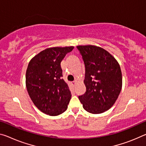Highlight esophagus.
I'll use <instances>...</instances> for the list:
<instances>
[{
	"label": "esophagus",
	"instance_id": "obj_1",
	"mask_svg": "<svg viewBox=\"0 0 146 146\" xmlns=\"http://www.w3.org/2000/svg\"><path fill=\"white\" fill-rule=\"evenodd\" d=\"M71 84H72L73 85H75V84H76V81H75H75L71 82Z\"/></svg>",
	"mask_w": 146,
	"mask_h": 146
}]
</instances>
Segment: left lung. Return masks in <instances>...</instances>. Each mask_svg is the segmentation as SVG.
Returning <instances> with one entry per match:
<instances>
[{"label": "left lung", "instance_id": "8db88e82", "mask_svg": "<svg viewBox=\"0 0 146 146\" xmlns=\"http://www.w3.org/2000/svg\"><path fill=\"white\" fill-rule=\"evenodd\" d=\"M85 66L84 94L78 96L83 108L92 114H101L112 107L122 87L118 62L103 48L77 46Z\"/></svg>", "mask_w": 146, "mask_h": 146}]
</instances>
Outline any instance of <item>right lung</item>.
<instances>
[{"mask_svg": "<svg viewBox=\"0 0 146 146\" xmlns=\"http://www.w3.org/2000/svg\"><path fill=\"white\" fill-rule=\"evenodd\" d=\"M74 47L43 50L30 61L26 72V86L32 102L50 115L62 114L68 108L71 94L62 78L60 63Z\"/></svg>", "mask_w": 146, "mask_h": 146, "instance_id": "right-lung-1", "label": "right lung"}]
</instances>
